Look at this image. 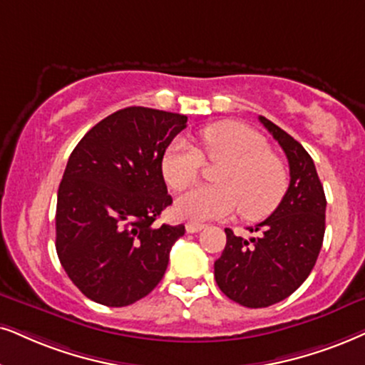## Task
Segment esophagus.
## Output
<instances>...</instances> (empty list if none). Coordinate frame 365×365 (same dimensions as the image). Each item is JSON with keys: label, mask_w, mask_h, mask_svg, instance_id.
<instances>
[{"label": "esophagus", "mask_w": 365, "mask_h": 365, "mask_svg": "<svg viewBox=\"0 0 365 365\" xmlns=\"http://www.w3.org/2000/svg\"><path fill=\"white\" fill-rule=\"evenodd\" d=\"M204 227H205L204 224H198V222H187V225H185V229H187V232H188V234L200 232V230L204 229Z\"/></svg>", "instance_id": "esophagus-1"}]
</instances>
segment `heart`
Returning <instances> with one entry per match:
<instances>
[{
    "label": "heart",
    "instance_id": "1",
    "mask_svg": "<svg viewBox=\"0 0 365 365\" xmlns=\"http://www.w3.org/2000/svg\"><path fill=\"white\" fill-rule=\"evenodd\" d=\"M202 153L224 161L214 175L219 185H200L177 200L175 210L190 220L229 217L241 209L246 219L271 214L288 188V170L269 153L267 141L241 123L210 124L198 133ZM202 155L183 138H175L161 156V173L173 190H183L198 178Z\"/></svg>",
    "mask_w": 365,
    "mask_h": 365
}]
</instances>
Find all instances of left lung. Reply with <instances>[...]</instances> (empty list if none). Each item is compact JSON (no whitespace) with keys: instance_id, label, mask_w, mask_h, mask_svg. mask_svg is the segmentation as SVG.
<instances>
[{"instance_id":"left-lung-1","label":"left lung","mask_w":365,"mask_h":365,"mask_svg":"<svg viewBox=\"0 0 365 365\" xmlns=\"http://www.w3.org/2000/svg\"><path fill=\"white\" fill-rule=\"evenodd\" d=\"M283 148L289 187L276 210L255 227L257 237H239L225 229L227 242L214 262V276L225 297L247 308H264L297 292L312 273L325 234L327 198L315 163L299 143L259 116Z\"/></svg>"}]
</instances>
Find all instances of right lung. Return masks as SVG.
Returning a JSON list of instances; mask_svg holds the SVG:
<instances>
[{"mask_svg": "<svg viewBox=\"0 0 365 365\" xmlns=\"http://www.w3.org/2000/svg\"><path fill=\"white\" fill-rule=\"evenodd\" d=\"M187 116L119 109L77 143L58 187L55 247L72 283L92 302L128 307L155 289L185 225L156 227L172 205L161 156Z\"/></svg>", "mask_w": 365, "mask_h": 365, "instance_id": "1", "label": "right lung"}]
</instances>
